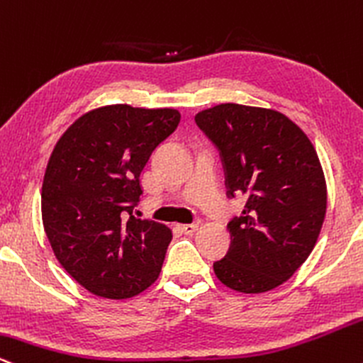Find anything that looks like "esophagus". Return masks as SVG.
<instances>
[{"label":"esophagus","instance_id":"34e87169","mask_svg":"<svg viewBox=\"0 0 363 363\" xmlns=\"http://www.w3.org/2000/svg\"><path fill=\"white\" fill-rule=\"evenodd\" d=\"M180 229H182V233H185V234H194V233L197 231V229H199V223L182 224V225H180Z\"/></svg>","mask_w":363,"mask_h":363}]
</instances>
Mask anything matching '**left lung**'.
<instances>
[{"label":"left lung","instance_id":"left-lung-1","mask_svg":"<svg viewBox=\"0 0 363 363\" xmlns=\"http://www.w3.org/2000/svg\"><path fill=\"white\" fill-rule=\"evenodd\" d=\"M195 122L219 151L228 197H246L228 224L231 246L214 263L217 279L238 292L272 291L296 274L321 233L328 197L316 149L277 110L220 104Z\"/></svg>","mask_w":363,"mask_h":363}]
</instances>
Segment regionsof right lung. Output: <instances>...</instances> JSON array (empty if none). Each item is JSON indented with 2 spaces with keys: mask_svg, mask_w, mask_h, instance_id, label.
<instances>
[{
  "mask_svg": "<svg viewBox=\"0 0 363 363\" xmlns=\"http://www.w3.org/2000/svg\"><path fill=\"white\" fill-rule=\"evenodd\" d=\"M178 123L174 108L108 105L81 115L55 144L42 223L55 258L88 292L129 299L160 275L173 234L132 208L143 195L140 172Z\"/></svg>",
  "mask_w": 363,
  "mask_h": 363,
  "instance_id": "add662e5",
  "label": "right lung"
}]
</instances>
